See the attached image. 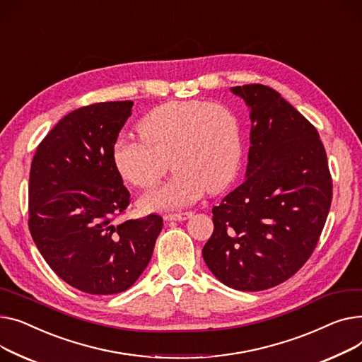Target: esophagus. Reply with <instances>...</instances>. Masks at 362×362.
<instances>
[{
  "label": "esophagus",
  "mask_w": 362,
  "mask_h": 362,
  "mask_svg": "<svg viewBox=\"0 0 362 362\" xmlns=\"http://www.w3.org/2000/svg\"><path fill=\"white\" fill-rule=\"evenodd\" d=\"M191 215H193V211H181V214H168V215H165V219L166 221H185Z\"/></svg>",
  "instance_id": "esophagus-1"
}]
</instances>
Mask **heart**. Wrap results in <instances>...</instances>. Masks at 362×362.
Masks as SVG:
<instances>
[{"label": "heart", "mask_w": 362, "mask_h": 362, "mask_svg": "<svg viewBox=\"0 0 362 362\" xmlns=\"http://www.w3.org/2000/svg\"><path fill=\"white\" fill-rule=\"evenodd\" d=\"M140 140L118 139L114 166L124 181L148 189L166 174L168 159L175 174L168 184L141 197L147 210L191 204L206 191L221 193L235 180L244 153L237 114L210 100H171L148 111L137 124Z\"/></svg>", "instance_id": "obj_1"}]
</instances>
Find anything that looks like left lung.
Listing matches in <instances>:
<instances>
[{"label":"left lung","mask_w":362,"mask_h":362,"mask_svg":"<svg viewBox=\"0 0 362 362\" xmlns=\"http://www.w3.org/2000/svg\"><path fill=\"white\" fill-rule=\"evenodd\" d=\"M251 108L245 180L214 209L203 259L238 291L288 281L313 254L333 194L325 146L315 127L264 84L230 88Z\"/></svg>","instance_id":"left-lung-1"}]
</instances>
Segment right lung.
<instances>
[{"mask_svg": "<svg viewBox=\"0 0 362 362\" xmlns=\"http://www.w3.org/2000/svg\"><path fill=\"white\" fill-rule=\"evenodd\" d=\"M133 102H99L58 121L36 148L29 177V229L57 276L92 295L129 289L152 259L163 219L115 223L130 193L112 147Z\"/></svg>", "mask_w": 362, "mask_h": 362, "instance_id": "right-lung-1", "label": "right lung"}]
</instances>
